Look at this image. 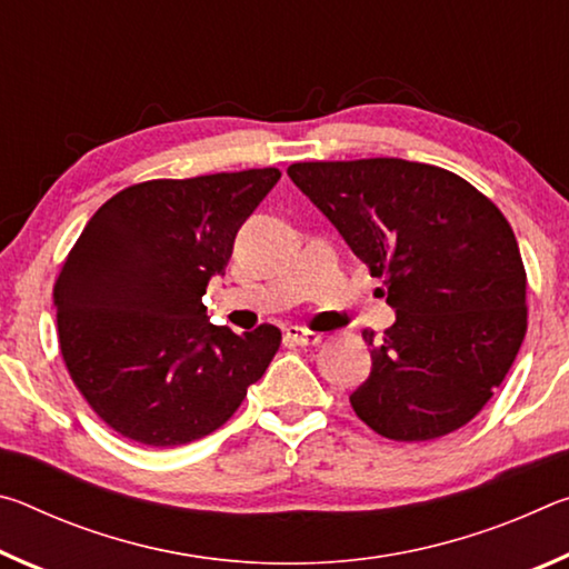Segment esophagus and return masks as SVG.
<instances>
[{"label": "esophagus", "instance_id": "obj_1", "mask_svg": "<svg viewBox=\"0 0 569 569\" xmlns=\"http://www.w3.org/2000/svg\"><path fill=\"white\" fill-rule=\"evenodd\" d=\"M286 339L293 341L296 346H319L321 343V333L301 329V326H288Z\"/></svg>", "mask_w": 569, "mask_h": 569}]
</instances>
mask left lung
Wrapping results in <instances>:
<instances>
[{
	"instance_id": "left-lung-1",
	"label": "left lung",
	"mask_w": 569,
	"mask_h": 569,
	"mask_svg": "<svg viewBox=\"0 0 569 569\" xmlns=\"http://www.w3.org/2000/svg\"><path fill=\"white\" fill-rule=\"evenodd\" d=\"M288 178L381 278L397 311L351 407L377 435L429 441L492 399L527 331V273L507 218L427 162H293Z\"/></svg>"
}]
</instances>
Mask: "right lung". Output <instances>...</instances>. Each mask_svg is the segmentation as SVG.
I'll use <instances>...</instances> for the list:
<instances>
[{
    "mask_svg": "<svg viewBox=\"0 0 569 569\" xmlns=\"http://www.w3.org/2000/svg\"><path fill=\"white\" fill-rule=\"evenodd\" d=\"M278 178L261 168L138 182L77 238L54 281L60 351L74 387L118 435L146 447L203 439L266 373L281 331L213 326L203 296Z\"/></svg>",
    "mask_w": 569,
    "mask_h": 569,
    "instance_id": "add662e5",
    "label": "right lung"
}]
</instances>
